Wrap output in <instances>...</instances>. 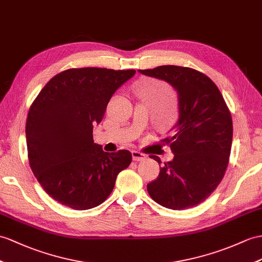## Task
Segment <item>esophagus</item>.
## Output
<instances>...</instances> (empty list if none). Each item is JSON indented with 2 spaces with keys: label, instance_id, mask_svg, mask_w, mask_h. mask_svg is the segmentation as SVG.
I'll list each match as a JSON object with an SVG mask.
<instances>
[{
  "label": "esophagus",
  "instance_id": "obj_1",
  "mask_svg": "<svg viewBox=\"0 0 262 262\" xmlns=\"http://www.w3.org/2000/svg\"><path fill=\"white\" fill-rule=\"evenodd\" d=\"M145 158H146V156L144 155V153L140 152V151H137V150H133L132 151V159L135 161H141V160H144Z\"/></svg>",
  "mask_w": 262,
  "mask_h": 262
}]
</instances>
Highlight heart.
Instances as JSON below:
<instances>
[{
  "mask_svg": "<svg viewBox=\"0 0 262 262\" xmlns=\"http://www.w3.org/2000/svg\"><path fill=\"white\" fill-rule=\"evenodd\" d=\"M160 84V82H157V83H155V85H159Z\"/></svg>",
  "mask_w": 262,
  "mask_h": 262,
  "instance_id": "b5f03b06",
  "label": "heart"
}]
</instances>
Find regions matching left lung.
I'll return each instance as SVG.
<instances>
[{
  "instance_id": "obj_1",
  "label": "left lung",
  "mask_w": 262,
  "mask_h": 262,
  "mask_svg": "<svg viewBox=\"0 0 262 262\" xmlns=\"http://www.w3.org/2000/svg\"><path fill=\"white\" fill-rule=\"evenodd\" d=\"M140 73L170 83L179 95L174 133L162 142L174 153L146 189L162 207L182 210L205 201L219 186L229 163L232 118L214 82L194 69L161 66ZM158 163L160 158L150 156Z\"/></svg>"
}]
</instances>
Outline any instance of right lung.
<instances>
[{
  "label": "right lung",
  "instance_id": "right-lung-1",
  "mask_svg": "<svg viewBox=\"0 0 262 262\" xmlns=\"http://www.w3.org/2000/svg\"><path fill=\"white\" fill-rule=\"evenodd\" d=\"M136 70L69 69L51 79L30 106L25 133L30 167L44 191L74 210L98 207L110 195L127 150L107 153L93 141L113 93Z\"/></svg>",
  "mask_w": 262,
  "mask_h": 262
}]
</instances>
